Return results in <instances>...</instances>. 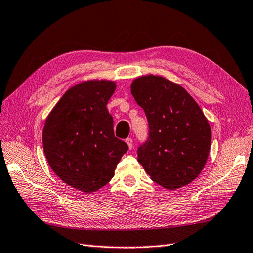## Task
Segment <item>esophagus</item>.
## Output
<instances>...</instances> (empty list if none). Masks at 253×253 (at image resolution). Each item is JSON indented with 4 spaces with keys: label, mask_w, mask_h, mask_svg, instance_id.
<instances>
[{
    "label": "esophagus",
    "mask_w": 253,
    "mask_h": 253,
    "mask_svg": "<svg viewBox=\"0 0 253 253\" xmlns=\"http://www.w3.org/2000/svg\"><path fill=\"white\" fill-rule=\"evenodd\" d=\"M126 144L128 145V149L132 150V148H133V139H132V138H126Z\"/></svg>",
    "instance_id": "obj_1"
}]
</instances>
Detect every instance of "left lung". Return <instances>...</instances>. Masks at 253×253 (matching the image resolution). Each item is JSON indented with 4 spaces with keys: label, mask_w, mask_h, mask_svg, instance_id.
I'll return each instance as SVG.
<instances>
[{
    "label": "left lung",
    "mask_w": 253,
    "mask_h": 253,
    "mask_svg": "<svg viewBox=\"0 0 253 253\" xmlns=\"http://www.w3.org/2000/svg\"><path fill=\"white\" fill-rule=\"evenodd\" d=\"M131 93L149 122L148 140L137 151L144 171L169 190L193 181L211 147V127L200 105L185 88L160 76L135 79Z\"/></svg>",
    "instance_id": "1"
}]
</instances>
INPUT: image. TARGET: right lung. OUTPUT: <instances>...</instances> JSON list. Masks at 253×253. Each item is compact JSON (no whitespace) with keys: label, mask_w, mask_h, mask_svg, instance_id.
<instances>
[{"label":"right lung","mask_w":253,"mask_h":253,"mask_svg":"<svg viewBox=\"0 0 253 253\" xmlns=\"http://www.w3.org/2000/svg\"><path fill=\"white\" fill-rule=\"evenodd\" d=\"M115 89L114 81L81 82L66 90L44 125L43 149L52 171L85 193L113 178L128 149L115 137L113 117L106 109Z\"/></svg>","instance_id":"add662e5"}]
</instances>
